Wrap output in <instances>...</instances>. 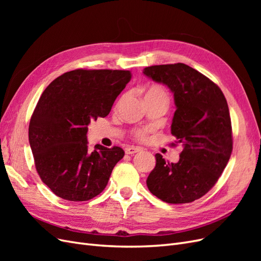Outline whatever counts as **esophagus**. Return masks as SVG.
<instances>
[{"label": "esophagus", "mask_w": 261, "mask_h": 261, "mask_svg": "<svg viewBox=\"0 0 261 261\" xmlns=\"http://www.w3.org/2000/svg\"><path fill=\"white\" fill-rule=\"evenodd\" d=\"M139 151H141V149L137 148V147H127L125 150L126 154H134V153H137Z\"/></svg>", "instance_id": "34e87169"}]
</instances>
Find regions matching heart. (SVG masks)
Listing matches in <instances>:
<instances>
[{
  "instance_id": "1",
  "label": "heart",
  "mask_w": 261,
  "mask_h": 261,
  "mask_svg": "<svg viewBox=\"0 0 261 261\" xmlns=\"http://www.w3.org/2000/svg\"><path fill=\"white\" fill-rule=\"evenodd\" d=\"M154 96H162V97H167L165 94V91L159 86H151L146 90L145 97H154ZM136 137L138 138H144L145 137V132H137L136 133Z\"/></svg>"
}]
</instances>
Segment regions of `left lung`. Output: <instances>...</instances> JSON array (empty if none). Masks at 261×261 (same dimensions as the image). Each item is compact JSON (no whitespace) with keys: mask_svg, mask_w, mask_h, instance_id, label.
<instances>
[{"mask_svg":"<svg viewBox=\"0 0 261 261\" xmlns=\"http://www.w3.org/2000/svg\"><path fill=\"white\" fill-rule=\"evenodd\" d=\"M144 74L169 87L176 111L172 135L183 145L177 163L155 154L147 186L168 203L192 202L215 186L233 149L230 111L223 92L208 77L183 63L153 65Z\"/></svg>","mask_w":261,"mask_h":261,"instance_id":"obj_1","label":"left lung"}]
</instances>
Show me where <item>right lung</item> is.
Here are the masks:
<instances>
[{"label": "right lung", "mask_w": 261, "mask_h": 261, "mask_svg": "<svg viewBox=\"0 0 261 261\" xmlns=\"http://www.w3.org/2000/svg\"><path fill=\"white\" fill-rule=\"evenodd\" d=\"M130 78L129 70L80 68L55 78L42 92L30 118L29 144L39 176L61 198L92 199L124 156L116 146L90 150L87 132L91 121L110 113Z\"/></svg>", "instance_id": "1"}]
</instances>
